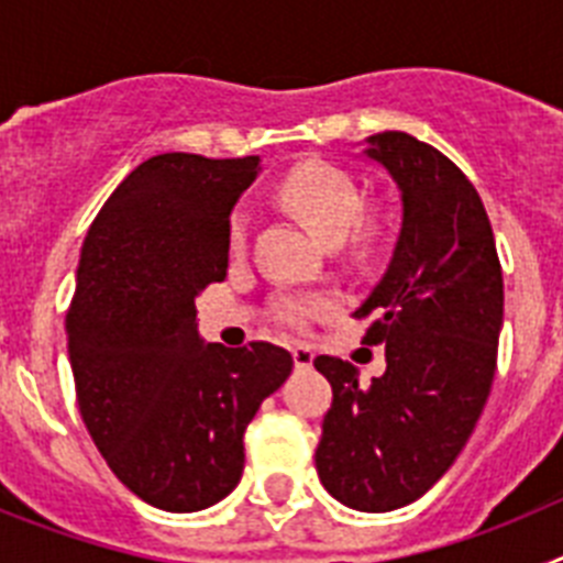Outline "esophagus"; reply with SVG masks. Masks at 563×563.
Wrapping results in <instances>:
<instances>
[{
  "mask_svg": "<svg viewBox=\"0 0 563 563\" xmlns=\"http://www.w3.org/2000/svg\"><path fill=\"white\" fill-rule=\"evenodd\" d=\"M312 357H316V352H312L307 343H296V346H292V361H296L298 369H310Z\"/></svg>",
  "mask_w": 563,
  "mask_h": 563,
  "instance_id": "esophagus-1",
  "label": "esophagus"
}]
</instances>
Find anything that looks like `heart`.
Segmentation results:
<instances>
[{"label":"heart","mask_w":563,"mask_h":563,"mask_svg":"<svg viewBox=\"0 0 563 563\" xmlns=\"http://www.w3.org/2000/svg\"><path fill=\"white\" fill-rule=\"evenodd\" d=\"M276 197L327 245H341L346 236L352 251H366L369 245V228L361 225L363 194L343 168L321 161L301 163L278 183ZM228 247L231 253H242L247 247V217L242 211L233 213L228 222ZM332 310H335V298L324 292L282 296L276 301V316L296 330H305L316 318Z\"/></svg>","instance_id":"1"}]
</instances>
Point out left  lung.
I'll list each match as a JSON object with an SVG mask.
<instances>
[{
  "label": "left lung",
  "instance_id": "8db88e82",
  "mask_svg": "<svg viewBox=\"0 0 563 563\" xmlns=\"http://www.w3.org/2000/svg\"><path fill=\"white\" fill-rule=\"evenodd\" d=\"M372 161L402 194V228L380 285L355 318L386 372L363 389L357 366L318 355L330 380L316 467L341 505L386 514L420 499L465 449L496 375L505 285L494 228L474 183L406 132L369 137Z\"/></svg>",
  "mask_w": 563,
  "mask_h": 563
}]
</instances>
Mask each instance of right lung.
Returning a JSON list of instances; mask_svg holds the SVG:
<instances>
[{
  "instance_id": "right-lung-1",
  "label": "right lung",
  "mask_w": 563,
  "mask_h": 563,
  "mask_svg": "<svg viewBox=\"0 0 563 563\" xmlns=\"http://www.w3.org/2000/svg\"><path fill=\"white\" fill-rule=\"evenodd\" d=\"M256 172L258 157H148L84 239L64 321L78 409L112 474L168 514L231 494L247 422L292 369L276 343L197 335L194 298L225 278L228 217Z\"/></svg>"
}]
</instances>
